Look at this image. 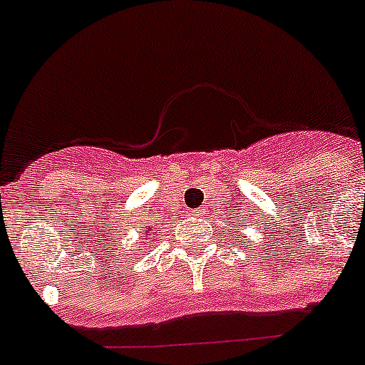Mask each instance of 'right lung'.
Returning <instances> with one entry per match:
<instances>
[{
  "label": "right lung",
  "mask_w": 365,
  "mask_h": 365,
  "mask_svg": "<svg viewBox=\"0 0 365 365\" xmlns=\"http://www.w3.org/2000/svg\"><path fill=\"white\" fill-rule=\"evenodd\" d=\"M147 232H152V227H148L147 231H143V235H147ZM147 238H148V237H147Z\"/></svg>",
  "instance_id": "right-lung-1"
}]
</instances>
